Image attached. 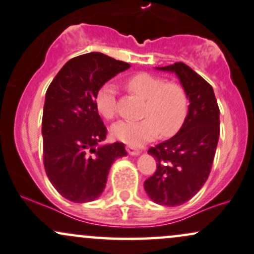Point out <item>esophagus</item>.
Instances as JSON below:
<instances>
[{
    "label": "esophagus",
    "mask_w": 254,
    "mask_h": 254,
    "mask_svg": "<svg viewBox=\"0 0 254 254\" xmlns=\"http://www.w3.org/2000/svg\"><path fill=\"white\" fill-rule=\"evenodd\" d=\"M127 152L129 153L130 156H138L140 153V150L136 149L134 146H127Z\"/></svg>",
    "instance_id": "obj_1"
}]
</instances>
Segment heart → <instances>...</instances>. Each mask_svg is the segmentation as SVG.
I'll return each instance as SVG.
<instances>
[{"label": "heart", "instance_id": "1", "mask_svg": "<svg viewBox=\"0 0 254 254\" xmlns=\"http://www.w3.org/2000/svg\"><path fill=\"white\" fill-rule=\"evenodd\" d=\"M126 87L145 101L141 109L142 119L114 125V138L130 146H140L153 140L158 133L162 136H172L180 129L189 113V98L180 84L165 82L161 76L144 72L129 76ZM116 95L118 89L112 82H107L97 91V110L107 120L116 115Z\"/></svg>", "mask_w": 254, "mask_h": 254}]
</instances>
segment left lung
I'll use <instances>...</instances> for the list:
<instances>
[{
    "mask_svg": "<svg viewBox=\"0 0 254 254\" xmlns=\"http://www.w3.org/2000/svg\"><path fill=\"white\" fill-rule=\"evenodd\" d=\"M156 68L176 74L190 105L180 130L147 151L157 169L144 189L155 203L178 206L193 198L209 178L218 144L219 109L211 85L187 64Z\"/></svg>",
    "mask_w": 254,
    "mask_h": 254,
    "instance_id": "obj_1",
    "label": "left lung"
}]
</instances>
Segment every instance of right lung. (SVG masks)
<instances>
[{
  "label": "right lung",
  "mask_w": 254,
  "mask_h": 254,
  "mask_svg": "<svg viewBox=\"0 0 254 254\" xmlns=\"http://www.w3.org/2000/svg\"><path fill=\"white\" fill-rule=\"evenodd\" d=\"M130 67L102 53L76 56L56 74L45 93L43 159L48 178L64 198L87 203L103 193L115 159L127 156L122 142L104 144L97 91Z\"/></svg>",
  "instance_id": "1"
}]
</instances>
